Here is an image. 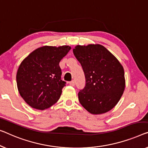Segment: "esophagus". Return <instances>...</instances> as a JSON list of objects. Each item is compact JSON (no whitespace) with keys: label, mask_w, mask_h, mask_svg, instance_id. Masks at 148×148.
Instances as JSON below:
<instances>
[{"label":"esophagus","mask_w":148,"mask_h":148,"mask_svg":"<svg viewBox=\"0 0 148 148\" xmlns=\"http://www.w3.org/2000/svg\"><path fill=\"white\" fill-rule=\"evenodd\" d=\"M69 84H70V86H74L75 85L74 81H71V82H69Z\"/></svg>","instance_id":"1"}]
</instances>
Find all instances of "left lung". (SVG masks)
Listing matches in <instances>:
<instances>
[{
  "label": "left lung",
  "instance_id": "1",
  "mask_svg": "<svg viewBox=\"0 0 148 148\" xmlns=\"http://www.w3.org/2000/svg\"><path fill=\"white\" fill-rule=\"evenodd\" d=\"M73 53L86 78L85 86L78 93L79 102L92 114L110 111L118 103L125 89L122 65L100 45H77Z\"/></svg>",
  "mask_w": 148,
  "mask_h": 148
}]
</instances>
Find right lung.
I'll use <instances>...</instances> for the list:
<instances>
[{"mask_svg":"<svg viewBox=\"0 0 148 148\" xmlns=\"http://www.w3.org/2000/svg\"><path fill=\"white\" fill-rule=\"evenodd\" d=\"M69 46H45L32 52L20 64L16 74L18 92L33 108L43 110L59 100L66 82L61 80L60 60Z\"/></svg>","mask_w":148,"mask_h":148,"instance_id":"obj_1","label":"right lung"}]
</instances>
